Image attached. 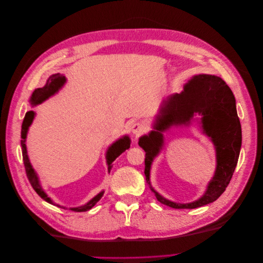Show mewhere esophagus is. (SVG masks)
<instances>
[{
  "label": "esophagus",
  "instance_id": "obj_1",
  "mask_svg": "<svg viewBox=\"0 0 263 263\" xmlns=\"http://www.w3.org/2000/svg\"><path fill=\"white\" fill-rule=\"evenodd\" d=\"M130 129H132V132H133L134 135L138 136V135L142 134L143 132H145V126H144V124H142V123H140V122H136V123L132 124Z\"/></svg>",
  "mask_w": 263,
  "mask_h": 263
}]
</instances>
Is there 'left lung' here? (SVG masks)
Listing matches in <instances>:
<instances>
[{"instance_id": "obj_1", "label": "left lung", "mask_w": 263, "mask_h": 263, "mask_svg": "<svg viewBox=\"0 0 263 263\" xmlns=\"http://www.w3.org/2000/svg\"><path fill=\"white\" fill-rule=\"evenodd\" d=\"M195 114L202 116L203 133L215 145L216 169L204 195L190 203L170 201L151 186L158 201L173 209H196L215 201L226 191L240 155L242 129L232 91L217 76L198 74L184 85V90L180 94H172L162 101L154 122V130L139 139V145L145 152L144 174L149 185L152 161L164 144L162 132L172 125L187 126Z\"/></svg>"}]
</instances>
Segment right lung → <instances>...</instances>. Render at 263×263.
<instances>
[{
    "mask_svg": "<svg viewBox=\"0 0 263 263\" xmlns=\"http://www.w3.org/2000/svg\"><path fill=\"white\" fill-rule=\"evenodd\" d=\"M66 82V78L64 74L61 73H54L52 76H50L46 82V84L43 87H39L36 89L31 98H30V103L32 106H36L40 105L43 102H45L46 99H48L50 96L54 95L55 93L59 92V90L63 86ZM35 117V112L34 111H28L26 114V117L23 119L22 122V126H21V147H22V157H23V164H24V168H26V172H27V177L32 185V187L34 189V191L39 194V196L41 198H43L45 201H47L48 203L54 204L59 208L65 209V206H61L59 204H55L51 198L48 197V195L43 191L42 186L40 184V180L37 174L35 172V170L33 169L29 156H28V151H27V145H26V139H27V135H28V130L29 127L31 126V124L34 120ZM130 147V139L128 138V136H124L123 138H120L119 140H117L115 143H112L109 148L107 149L106 153V159H107V165H108V171L110 172L111 168H112V162L115 161V159L120 156L124 151H126L127 148ZM104 195V191L101 192L99 194H97L94 198H92L89 202L84 205L78 206V208H69V210L74 211V212H85L91 210L98 201L101 200V198Z\"/></svg>",
    "mask_w": 263,
    "mask_h": 263,
    "instance_id": "1",
    "label": "right lung"
}]
</instances>
